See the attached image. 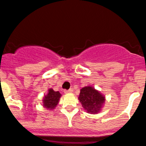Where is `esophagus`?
Masks as SVG:
<instances>
[{"instance_id": "esophagus-1", "label": "esophagus", "mask_w": 146, "mask_h": 146, "mask_svg": "<svg viewBox=\"0 0 146 146\" xmlns=\"http://www.w3.org/2000/svg\"><path fill=\"white\" fill-rule=\"evenodd\" d=\"M72 92H73V89L72 88L69 89V90H64V93L65 94H71Z\"/></svg>"}]
</instances>
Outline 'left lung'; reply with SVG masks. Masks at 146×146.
<instances>
[{
    "mask_svg": "<svg viewBox=\"0 0 146 146\" xmlns=\"http://www.w3.org/2000/svg\"><path fill=\"white\" fill-rule=\"evenodd\" d=\"M78 99L85 110L91 114L100 113L106 100L105 96L93 86L82 88Z\"/></svg>",
    "mask_w": 146,
    "mask_h": 146,
    "instance_id": "left-lung-1",
    "label": "left lung"
}]
</instances>
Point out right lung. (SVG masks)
Here are the masks:
<instances>
[{"label": "right lung", "mask_w": 146, "mask_h": 146, "mask_svg": "<svg viewBox=\"0 0 146 146\" xmlns=\"http://www.w3.org/2000/svg\"><path fill=\"white\" fill-rule=\"evenodd\" d=\"M60 96H61V94L59 93V91H55L52 88L48 89L47 94L44 96L42 105L46 109L49 110H52L56 108L57 104H58Z\"/></svg>", "instance_id": "add662e5"}]
</instances>
